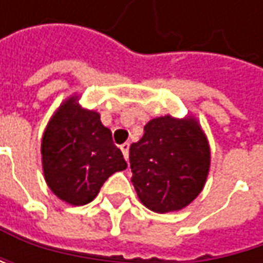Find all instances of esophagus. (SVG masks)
<instances>
[{"label":"esophagus","instance_id":"1","mask_svg":"<svg viewBox=\"0 0 263 263\" xmlns=\"http://www.w3.org/2000/svg\"><path fill=\"white\" fill-rule=\"evenodd\" d=\"M120 149H122V152H123V157L128 160V157H129V143H123V144L120 146Z\"/></svg>","mask_w":263,"mask_h":263}]
</instances>
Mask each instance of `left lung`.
Instances as JSON below:
<instances>
[{"mask_svg": "<svg viewBox=\"0 0 263 263\" xmlns=\"http://www.w3.org/2000/svg\"><path fill=\"white\" fill-rule=\"evenodd\" d=\"M132 184L140 201L157 213L181 210L202 190L210 149L193 119L151 120L129 147Z\"/></svg>", "mask_w": 263, "mask_h": 263, "instance_id": "8db88e82", "label": "left lung"}]
</instances>
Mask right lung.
<instances>
[{"label": "right lung", "instance_id": "1", "mask_svg": "<svg viewBox=\"0 0 263 263\" xmlns=\"http://www.w3.org/2000/svg\"><path fill=\"white\" fill-rule=\"evenodd\" d=\"M41 152L48 187L71 205L91 202L114 172L128 167L100 116L82 109L76 97L67 100L50 120Z\"/></svg>", "mask_w": 263, "mask_h": 263}]
</instances>
